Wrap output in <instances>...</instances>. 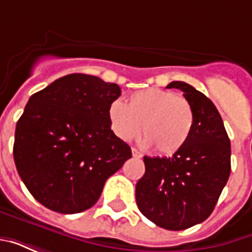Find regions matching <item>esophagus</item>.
Listing matches in <instances>:
<instances>
[{"label":"esophagus","mask_w":252,"mask_h":252,"mask_svg":"<svg viewBox=\"0 0 252 252\" xmlns=\"http://www.w3.org/2000/svg\"><path fill=\"white\" fill-rule=\"evenodd\" d=\"M132 157H133V158H142L143 154L140 153V151H137L136 148H132Z\"/></svg>","instance_id":"esophagus-1"}]
</instances>
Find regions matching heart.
<instances>
[{"mask_svg": "<svg viewBox=\"0 0 252 252\" xmlns=\"http://www.w3.org/2000/svg\"><path fill=\"white\" fill-rule=\"evenodd\" d=\"M110 128L116 136L129 142L143 135L142 144L162 155L180 151L194 126V110L189 101L158 88L139 90L128 104L115 99L108 109Z\"/></svg>", "mask_w": 252, "mask_h": 252, "instance_id": "1", "label": "heart"}]
</instances>
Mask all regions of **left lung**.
I'll return each mask as SVG.
<instances>
[{
  "mask_svg": "<svg viewBox=\"0 0 252 252\" xmlns=\"http://www.w3.org/2000/svg\"><path fill=\"white\" fill-rule=\"evenodd\" d=\"M194 110L189 140L171 158L144 157L136 204L150 221L170 231L200 224L216 206L231 173V143L211 99L191 85L174 81Z\"/></svg>",
  "mask_w": 252,
  "mask_h": 252,
  "instance_id": "1",
  "label": "left lung"
}]
</instances>
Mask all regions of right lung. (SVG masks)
I'll return each mask as SVG.
<instances>
[{
	"mask_svg": "<svg viewBox=\"0 0 252 252\" xmlns=\"http://www.w3.org/2000/svg\"><path fill=\"white\" fill-rule=\"evenodd\" d=\"M120 94L116 83L68 74L31 95L16 126L13 158L41 205L59 213L86 211L131 158V147L113 133L108 119Z\"/></svg>",
	"mask_w": 252,
	"mask_h": 252,
	"instance_id": "right-lung-1",
	"label": "right lung"
}]
</instances>
